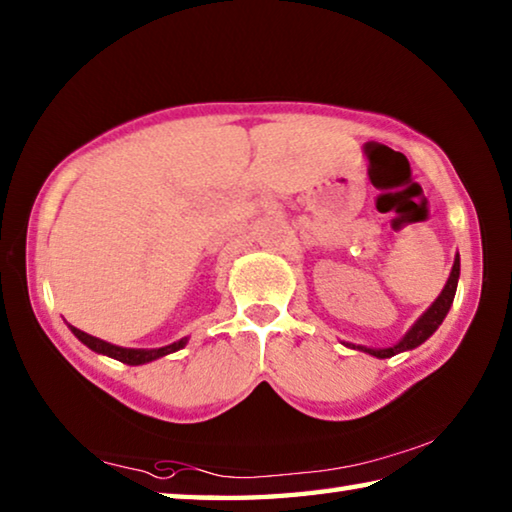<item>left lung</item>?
I'll return each instance as SVG.
<instances>
[{"instance_id":"8db88e82","label":"left lung","mask_w":512,"mask_h":512,"mask_svg":"<svg viewBox=\"0 0 512 512\" xmlns=\"http://www.w3.org/2000/svg\"><path fill=\"white\" fill-rule=\"evenodd\" d=\"M458 275H461V259H458V255H456L452 273H449V277H447L445 289L440 291V296L436 300H433V305L427 311H424V314L418 320H415L409 332H406L395 345H391V348H366V345H354V343H345V345H348V348H354V350L368 352L377 359H388V357H395V354H400V352L418 348V345H422L433 332H436L440 325H443L447 311H449V307H452L454 296H456Z\"/></svg>"}]
</instances>
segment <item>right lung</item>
<instances>
[{
    "mask_svg": "<svg viewBox=\"0 0 512 512\" xmlns=\"http://www.w3.org/2000/svg\"><path fill=\"white\" fill-rule=\"evenodd\" d=\"M72 329V334L79 339L83 345H88L90 350L99 352V354H106V357L117 359L121 363H128V366H142V363H149L164 357V354H171V352H178L180 348H185L187 345V336L185 339H180L171 345H164V348H153V350H144V348H121V345H112L108 341H101L97 336H90L81 332V329H76L74 325H69Z\"/></svg>",
    "mask_w": 512,
    "mask_h": 512,
    "instance_id": "1",
    "label": "right lung"
}]
</instances>
